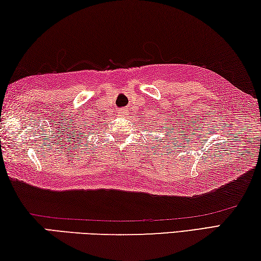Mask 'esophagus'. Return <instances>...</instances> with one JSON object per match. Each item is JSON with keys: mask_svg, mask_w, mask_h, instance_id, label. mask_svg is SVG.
I'll return each mask as SVG.
<instances>
[{"mask_svg": "<svg viewBox=\"0 0 261 261\" xmlns=\"http://www.w3.org/2000/svg\"><path fill=\"white\" fill-rule=\"evenodd\" d=\"M118 114L120 115V117H125V115L127 114V109H120V110H119Z\"/></svg>", "mask_w": 261, "mask_h": 261, "instance_id": "1", "label": "esophagus"}]
</instances>
